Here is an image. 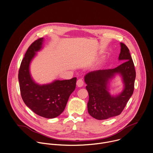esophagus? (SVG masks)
<instances>
[{
  "instance_id": "esophagus-1",
  "label": "esophagus",
  "mask_w": 153,
  "mask_h": 153,
  "mask_svg": "<svg viewBox=\"0 0 153 153\" xmlns=\"http://www.w3.org/2000/svg\"><path fill=\"white\" fill-rule=\"evenodd\" d=\"M76 85L78 87H81L84 85V81L82 79H79L76 81Z\"/></svg>"
}]
</instances>
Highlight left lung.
<instances>
[{"instance_id": "obj_1", "label": "left lung", "mask_w": 153, "mask_h": 153, "mask_svg": "<svg viewBox=\"0 0 153 153\" xmlns=\"http://www.w3.org/2000/svg\"><path fill=\"white\" fill-rule=\"evenodd\" d=\"M120 47L118 60L124 62L121 65L112 69L90 72L84 76L89 95L88 112L99 120L120 115L133 93L136 78L133 62L126 45L121 42ZM117 75L122 78L123 89L120 94L111 95L109 92L110 82Z\"/></svg>"}]
</instances>
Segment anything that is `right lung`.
Returning a JSON list of instances; mask_svg holds the SVG:
<instances>
[{
  "instance_id": "obj_1",
  "label": "right lung",
  "mask_w": 153,
  "mask_h": 153,
  "mask_svg": "<svg viewBox=\"0 0 153 153\" xmlns=\"http://www.w3.org/2000/svg\"><path fill=\"white\" fill-rule=\"evenodd\" d=\"M44 40V38L38 39L29 47L20 65L19 81L22 97L26 105L41 117L54 118L63 112L70 95L76 87V78L55 79L45 84L35 82L31 75L30 66L36 53L42 49Z\"/></svg>"
}]
</instances>
